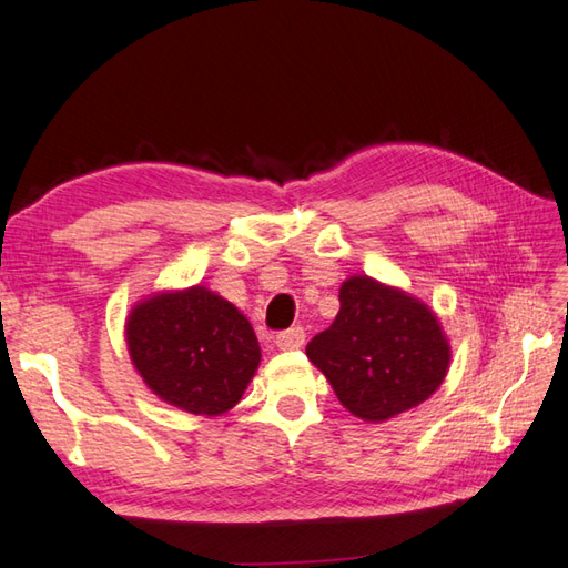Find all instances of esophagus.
Wrapping results in <instances>:
<instances>
[{
	"label": "esophagus",
	"mask_w": 568,
	"mask_h": 568,
	"mask_svg": "<svg viewBox=\"0 0 568 568\" xmlns=\"http://www.w3.org/2000/svg\"><path fill=\"white\" fill-rule=\"evenodd\" d=\"M275 344L281 349H297L305 344V329L303 327H291L281 332V335H275Z\"/></svg>",
	"instance_id": "esophagus-1"
}]
</instances>
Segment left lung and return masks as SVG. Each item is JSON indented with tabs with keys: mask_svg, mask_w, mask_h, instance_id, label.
Masks as SVG:
<instances>
[{
	"mask_svg": "<svg viewBox=\"0 0 568 568\" xmlns=\"http://www.w3.org/2000/svg\"><path fill=\"white\" fill-rule=\"evenodd\" d=\"M305 352L339 404L372 424L424 404L450 364V344L433 310L366 275L342 283L335 322Z\"/></svg>",
	"mask_w": 568,
	"mask_h": 568,
	"instance_id": "8db88e82",
	"label": "left lung"
}]
</instances>
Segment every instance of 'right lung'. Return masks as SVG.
Wrapping results in <instances>:
<instances>
[{
	"label": "right lung",
	"instance_id": "obj_1",
	"mask_svg": "<svg viewBox=\"0 0 568 568\" xmlns=\"http://www.w3.org/2000/svg\"><path fill=\"white\" fill-rule=\"evenodd\" d=\"M125 339L152 394L194 416L236 406L261 362L251 322L204 285L142 300L128 315Z\"/></svg>",
	"mask_w": 568,
	"mask_h": 568
}]
</instances>
